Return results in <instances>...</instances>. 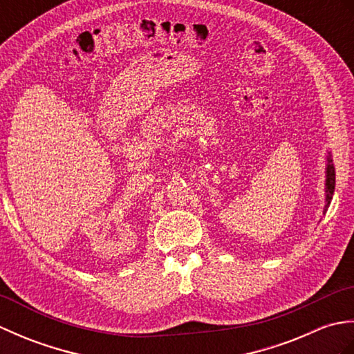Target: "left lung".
<instances>
[{"label": "left lung", "mask_w": 354, "mask_h": 354, "mask_svg": "<svg viewBox=\"0 0 354 354\" xmlns=\"http://www.w3.org/2000/svg\"><path fill=\"white\" fill-rule=\"evenodd\" d=\"M335 165L332 160V153H327V164H326V205H324V213L327 212V208L330 205V202L333 199V193H335Z\"/></svg>", "instance_id": "obj_1"}]
</instances>
